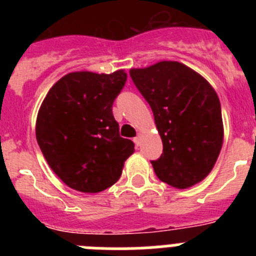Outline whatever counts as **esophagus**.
Segmentation results:
<instances>
[{
    "instance_id": "34e87169",
    "label": "esophagus",
    "mask_w": 256,
    "mask_h": 256,
    "mask_svg": "<svg viewBox=\"0 0 256 256\" xmlns=\"http://www.w3.org/2000/svg\"><path fill=\"white\" fill-rule=\"evenodd\" d=\"M141 140H142V136L141 134H138V136H137V137H136V138H134L136 146H140V144H141Z\"/></svg>"
}]
</instances>
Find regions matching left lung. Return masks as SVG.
Listing matches in <instances>:
<instances>
[{"instance_id":"obj_1","label":"left lung","mask_w":256,"mask_h":256,"mask_svg":"<svg viewBox=\"0 0 256 256\" xmlns=\"http://www.w3.org/2000/svg\"><path fill=\"white\" fill-rule=\"evenodd\" d=\"M130 78L154 112L162 154L151 162L156 176L174 188L208 177L220 152L224 128L216 90L178 61L132 68Z\"/></svg>"}]
</instances>
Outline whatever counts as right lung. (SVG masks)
Segmentation results:
<instances>
[{
    "instance_id": "1",
    "label": "right lung",
    "mask_w": 256,
    "mask_h": 256,
    "mask_svg": "<svg viewBox=\"0 0 256 256\" xmlns=\"http://www.w3.org/2000/svg\"><path fill=\"white\" fill-rule=\"evenodd\" d=\"M126 80L112 74L73 72L50 88L38 110L36 137L50 168L70 188L96 194L112 186L133 152L119 136L112 102Z\"/></svg>"
}]
</instances>
